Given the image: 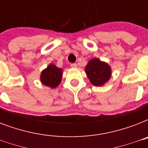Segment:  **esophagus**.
<instances>
[{"mask_svg": "<svg viewBox=\"0 0 148 148\" xmlns=\"http://www.w3.org/2000/svg\"><path fill=\"white\" fill-rule=\"evenodd\" d=\"M71 67L72 68H77V64H75V63H74V64H71Z\"/></svg>", "mask_w": 148, "mask_h": 148, "instance_id": "obj_1", "label": "esophagus"}]
</instances>
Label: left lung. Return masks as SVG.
<instances>
[{
  "instance_id": "left-lung-1",
  "label": "left lung",
  "mask_w": 148,
  "mask_h": 148,
  "mask_svg": "<svg viewBox=\"0 0 148 148\" xmlns=\"http://www.w3.org/2000/svg\"><path fill=\"white\" fill-rule=\"evenodd\" d=\"M86 74L93 85L101 86L110 79L111 71L110 66L99 59H92L85 67Z\"/></svg>"
}]
</instances>
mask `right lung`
Returning a JSON list of instances; mask_svg holds the SVG:
<instances>
[{"instance_id": "right-lung-1", "label": "right lung", "mask_w": 148, "mask_h": 148, "mask_svg": "<svg viewBox=\"0 0 148 148\" xmlns=\"http://www.w3.org/2000/svg\"><path fill=\"white\" fill-rule=\"evenodd\" d=\"M61 77H62V70L57 67L55 65L50 64L41 73L40 81L44 85L54 88L60 83Z\"/></svg>"}]
</instances>
